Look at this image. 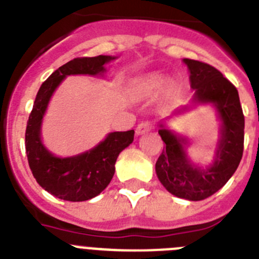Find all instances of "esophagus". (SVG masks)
I'll return each instance as SVG.
<instances>
[{
	"mask_svg": "<svg viewBox=\"0 0 259 259\" xmlns=\"http://www.w3.org/2000/svg\"><path fill=\"white\" fill-rule=\"evenodd\" d=\"M152 128H153V123L150 122V120H145V122H141L140 124L137 125L136 134L137 135H143V134H145V132L150 131Z\"/></svg>",
	"mask_w": 259,
	"mask_h": 259,
	"instance_id": "1",
	"label": "esophagus"
}]
</instances>
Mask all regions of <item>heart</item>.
<instances>
[{
	"label": "heart",
	"mask_w": 259,
	"mask_h": 259,
	"mask_svg": "<svg viewBox=\"0 0 259 259\" xmlns=\"http://www.w3.org/2000/svg\"><path fill=\"white\" fill-rule=\"evenodd\" d=\"M164 85V79L161 75L149 74L137 77L131 83V91L137 97H150Z\"/></svg>",
	"instance_id": "obj_1"
}]
</instances>
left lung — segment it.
Here are the masks:
<instances>
[{"label":"left lung","instance_id":"8db88e82","mask_svg":"<svg viewBox=\"0 0 259 259\" xmlns=\"http://www.w3.org/2000/svg\"><path fill=\"white\" fill-rule=\"evenodd\" d=\"M183 61L191 72L193 101L198 104L210 102L217 107L222 120L221 140L214 162L203 170L192 164L185 154L183 146L185 139L161 125L158 134L166 144V149L163 148L158 158L155 172L171 194L189 201H201L218 192L236 171L244 150L245 119L236 87L221 71L194 59L184 58ZM185 109L179 111H185Z\"/></svg>","mask_w":259,"mask_h":259}]
</instances>
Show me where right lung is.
<instances>
[{"label":"right lung","instance_id":"obj_1","mask_svg":"<svg viewBox=\"0 0 259 259\" xmlns=\"http://www.w3.org/2000/svg\"><path fill=\"white\" fill-rule=\"evenodd\" d=\"M115 57H81L61 66L38 89L26 130V152L29 168L36 182L65 201L80 202L96 197L106 188L115 172L119 153L134 141L135 131L111 132L96 148L68 158L53 155L41 143V122L53 92L68 75H98L105 72V63Z\"/></svg>","mask_w":259,"mask_h":259}]
</instances>
